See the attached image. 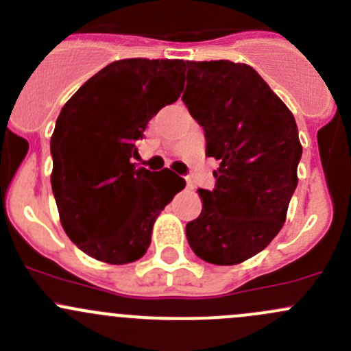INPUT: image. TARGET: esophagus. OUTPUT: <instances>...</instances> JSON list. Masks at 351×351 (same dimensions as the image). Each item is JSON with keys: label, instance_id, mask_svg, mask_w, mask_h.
I'll return each mask as SVG.
<instances>
[{"label": "esophagus", "instance_id": "1", "mask_svg": "<svg viewBox=\"0 0 351 351\" xmlns=\"http://www.w3.org/2000/svg\"><path fill=\"white\" fill-rule=\"evenodd\" d=\"M186 185H189V186H193V185H192V182H190L189 178H186Z\"/></svg>", "mask_w": 351, "mask_h": 351}]
</instances>
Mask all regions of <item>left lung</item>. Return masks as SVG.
Masks as SVG:
<instances>
[{"mask_svg": "<svg viewBox=\"0 0 351 351\" xmlns=\"http://www.w3.org/2000/svg\"><path fill=\"white\" fill-rule=\"evenodd\" d=\"M182 100L204 127L205 154L221 161L212 192L186 239L212 265H238L263 251L284 226L302 156L292 112L251 66L186 62Z\"/></svg>", "mask_w": 351, "mask_h": 351, "instance_id": "8db88e82", "label": "left lung"}]
</instances>
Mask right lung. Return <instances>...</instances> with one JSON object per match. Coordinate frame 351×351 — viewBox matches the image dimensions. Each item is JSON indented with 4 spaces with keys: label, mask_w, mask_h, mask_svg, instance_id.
<instances>
[{
    "label": "right lung",
    "mask_w": 351,
    "mask_h": 351,
    "mask_svg": "<svg viewBox=\"0 0 351 351\" xmlns=\"http://www.w3.org/2000/svg\"><path fill=\"white\" fill-rule=\"evenodd\" d=\"M182 59L110 62L67 100L51 137L52 192L69 239L88 256L125 265L144 256L175 193L168 168L136 169L147 122L185 86ZM175 175V173H173Z\"/></svg>",
    "instance_id": "1"
}]
</instances>
